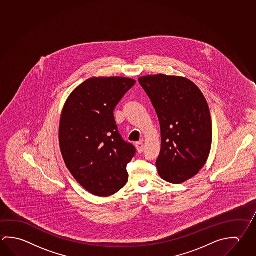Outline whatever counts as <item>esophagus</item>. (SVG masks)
<instances>
[{"mask_svg":"<svg viewBox=\"0 0 256 256\" xmlns=\"http://www.w3.org/2000/svg\"><path fill=\"white\" fill-rule=\"evenodd\" d=\"M136 149H138V151L139 154H141V152H144V143L142 141H140V142H136Z\"/></svg>","mask_w":256,"mask_h":256,"instance_id":"1","label":"esophagus"}]
</instances>
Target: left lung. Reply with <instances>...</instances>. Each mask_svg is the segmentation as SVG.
<instances>
[{
  "instance_id": "8db88e82",
  "label": "left lung",
  "mask_w": 256,
  "mask_h": 256,
  "mask_svg": "<svg viewBox=\"0 0 256 256\" xmlns=\"http://www.w3.org/2000/svg\"><path fill=\"white\" fill-rule=\"evenodd\" d=\"M138 82L161 126L159 175L170 184H182L197 174L210 152L212 122L206 99L184 77L157 74L141 77Z\"/></svg>"
}]
</instances>
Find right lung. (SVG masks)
<instances>
[{
    "label": "right lung",
    "mask_w": 256,
    "mask_h": 256,
    "mask_svg": "<svg viewBox=\"0 0 256 256\" xmlns=\"http://www.w3.org/2000/svg\"><path fill=\"white\" fill-rule=\"evenodd\" d=\"M134 84L124 77L90 78L64 104L59 126L64 161L74 179L96 196H110L128 182L126 166L136 150L122 138L113 112Z\"/></svg>",
    "instance_id": "right-lung-1"
}]
</instances>
